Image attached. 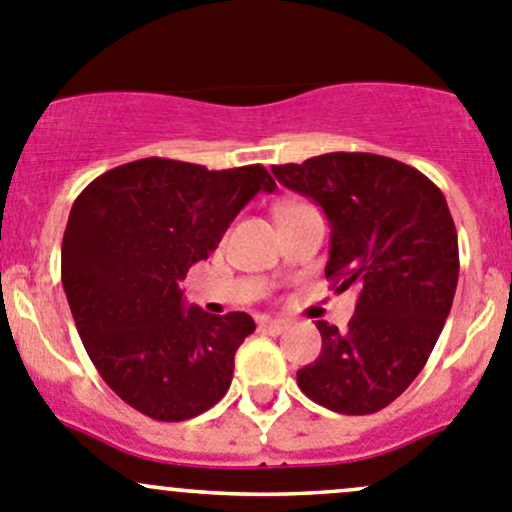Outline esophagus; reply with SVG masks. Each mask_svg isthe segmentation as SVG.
<instances>
[{
	"instance_id": "1",
	"label": "esophagus",
	"mask_w": 512,
	"mask_h": 512,
	"mask_svg": "<svg viewBox=\"0 0 512 512\" xmlns=\"http://www.w3.org/2000/svg\"><path fill=\"white\" fill-rule=\"evenodd\" d=\"M260 329H265V332H270V334H280L287 329V322H282V319H275V317H262Z\"/></svg>"
}]
</instances>
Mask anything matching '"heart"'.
Listing matches in <instances>:
<instances>
[{
  "label": "heart",
  "instance_id": "heart-1",
  "mask_svg": "<svg viewBox=\"0 0 512 512\" xmlns=\"http://www.w3.org/2000/svg\"><path fill=\"white\" fill-rule=\"evenodd\" d=\"M302 208H307V205H302V203H282V205H277L275 215H277V218H282V215L294 213V210H302Z\"/></svg>",
  "mask_w": 512,
  "mask_h": 512
}]
</instances>
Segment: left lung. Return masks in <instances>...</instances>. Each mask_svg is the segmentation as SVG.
Instances as JSON below:
<instances>
[{
  "label": "left lung",
  "mask_w": 512,
  "mask_h": 512,
  "mask_svg": "<svg viewBox=\"0 0 512 512\" xmlns=\"http://www.w3.org/2000/svg\"><path fill=\"white\" fill-rule=\"evenodd\" d=\"M272 173L324 210V275L356 292L347 329L317 322L322 352L297 371L299 389L337 414H376L421 374L451 312L458 235L446 198L416 168L374 153H324Z\"/></svg>",
  "instance_id": "8db88e82"
}]
</instances>
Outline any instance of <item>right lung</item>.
Instances as JSON below:
<instances>
[{
	"instance_id": "right-lung-1",
	"label": "right lung",
	"mask_w": 512,
	"mask_h": 512,
	"mask_svg": "<svg viewBox=\"0 0 512 512\" xmlns=\"http://www.w3.org/2000/svg\"><path fill=\"white\" fill-rule=\"evenodd\" d=\"M275 188L262 165L143 158L98 175L74 200L61 282L86 352L128 406L185 421L230 389L235 352L255 322L188 307L180 280L257 193Z\"/></svg>"
}]
</instances>
